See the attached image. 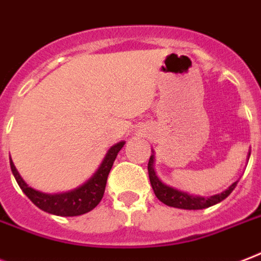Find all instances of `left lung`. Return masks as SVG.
<instances>
[{
  "label": "left lung",
  "mask_w": 261,
  "mask_h": 261,
  "mask_svg": "<svg viewBox=\"0 0 261 261\" xmlns=\"http://www.w3.org/2000/svg\"><path fill=\"white\" fill-rule=\"evenodd\" d=\"M153 159L154 157L150 156L148 163V172L149 179H150V185H152L153 192L156 194V197L162 202H164L166 205L174 206V208H180V210H204L208 206H212L218 202L223 201L226 197L230 196V193L236 189L238 180L230 186L226 192L216 194V196H211L208 198L205 197L198 196H190L188 193L179 192L176 189L167 186L156 176V172L153 170Z\"/></svg>",
  "instance_id": "8db88e82"
}]
</instances>
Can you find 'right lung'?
<instances>
[{
	"label": "right lung",
	"mask_w": 261,
	"mask_h": 261,
	"mask_svg": "<svg viewBox=\"0 0 261 261\" xmlns=\"http://www.w3.org/2000/svg\"><path fill=\"white\" fill-rule=\"evenodd\" d=\"M123 145H124V142L113 145L107 153L104 162L99 166L97 172L81 188L71 190L68 193L45 194V193L37 192V190L30 188L29 185L21 179L12 160L11 170L15 175L16 182L20 186V189L39 210L45 211L47 214L57 215V216H79V215L90 212L99 204L101 198L104 196L109 171L112 168L113 162L116 159L117 153L120 152V149L123 148Z\"/></svg>",
	"instance_id": "add662e5"
}]
</instances>
